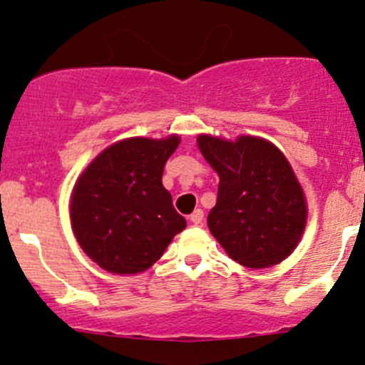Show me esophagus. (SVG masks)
<instances>
[{
	"label": "esophagus",
	"instance_id": "obj_1",
	"mask_svg": "<svg viewBox=\"0 0 365 365\" xmlns=\"http://www.w3.org/2000/svg\"><path fill=\"white\" fill-rule=\"evenodd\" d=\"M188 220H190L194 225H200V223H202V220H204V211H202V209H195V211L192 212Z\"/></svg>",
	"mask_w": 365,
	"mask_h": 365
}]
</instances>
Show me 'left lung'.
Listing matches in <instances>:
<instances>
[{
	"mask_svg": "<svg viewBox=\"0 0 365 365\" xmlns=\"http://www.w3.org/2000/svg\"><path fill=\"white\" fill-rule=\"evenodd\" d=\"M197 145L220 177L207 226L226 254L254 269L287 259L304 233L307 204L284 154L250 135L233 142L204 133Z\"/></svg>",
	"mask_w": 365,
	"mask_h": 365,
	"instance_id": "left-lung-1",
	"label": "left lung"
}]
</instances>
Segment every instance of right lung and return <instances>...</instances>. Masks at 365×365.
I'll return each instance as SVG.
<instances>
[{
	"instance_id": "right-lung-1",
	"label": "right lung",
	"mask_w": 365,
	"mask_h": 365,
	"mask_svg": "<svg viewBox=\"0 0 365 365\" xmlns=\"http://www.w3.org/2000/svg\"><path fill=\"white\" fill-rule=\"evenodd\" d=\"M178 144V135L120 140L78 177L70 204L72 228L83 252L103 269L142 273L187 226L161 180Z\"/></svg>"
}]
</instances>
